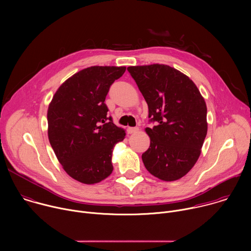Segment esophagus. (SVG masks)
<instances>
[{
  "label": "esophagus",
  "mask_w": 251,
  "mask_h": 251,
  "mask_svg": "<svg viewBox=\"0 0 251 251\" xmlns=\"http://www.w3.org/2000/svg\"><path fill=\"white\" fill-rule=\"evenodd\" d=\"M138 130H139V129L136 128V127H129V128L127 129V132H128V134H133V133H136Z\"/></svg>",
  "instance_id": "esophagus-1"
}]
</instances>
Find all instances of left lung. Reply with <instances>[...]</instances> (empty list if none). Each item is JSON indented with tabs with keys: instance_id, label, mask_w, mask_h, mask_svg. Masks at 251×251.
I'll return each mask as SVG.
<instances>
[{
	"instance_id": "1",
	"label": "left lung",
	"mask_w": 251,
	"mask_h": 251,
	"mask_svg": "<svg viewBox=\"0 0 251 251\" xmlns=\"http://www.w3.org/2000/svg\"><path fill=\"white\" fill-rule=\"evenodd\" d=\"M128 71L144 96L149 118L150 147L142 160L150 174L173 182L197 163L207 133L206 104L194 81L167 64L129 66Z\"/></svg>"
}]
</instances>
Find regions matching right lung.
Listing matches in <instances>:
<instances>
[{
    "label": "right lung",
    "instance_id": "add662e5",
    "mask_svg": "<svg viewBox=\"0 0 251 251\" xmlns=\"http://www.w3.org/2000/svg\"><path fill=\"white\" fill-rule=\"evenodd\" d=\"M125 66H90L66 79L48 109V135L66 174L85 185L97 184L113 171L112 153L125 130L107 116L105 98Z\"/></svg>",
    "mask_w": 251,
    "mask_h": 251
}]
</instances>
